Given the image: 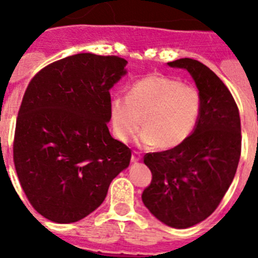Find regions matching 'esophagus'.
Segmentation results:
<instances>
[{
	"label": "esophagus",
	"mask_w": 258,
	"mask_h": 258,
	"mask_svg": "<svg viewBox=\"0 0 258 258\" xmlns=\"http://www.w3.org/2000/svg\"><path fill=\"white\" fill-rule=\"evenodd\" d=\"M141 154L140 152H137V151H134L133 154H132V161H133V163H137V161H140L141 160Z\"/></svg>",
	"instance_id": "1"
}]
</instances>
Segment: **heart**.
<instances>
[{"mask_svg":"<svg viewBox=\"0 0 258 258\" xmlns=\"http://www.w3.org/2000/svg\"><path fill=\"white\" fill-rule=\"evenodd\" d=\"M202 94L197 86L165 75H149L137 80L127 95L112 98L109 116L113 136L131 141L142 125L141 142L173 149L187 140L199 121Z\"/></svg>","mask_w":258,"mask_h":258,"instance_id":"b5f03b06","label":"heart"}]
</instances>
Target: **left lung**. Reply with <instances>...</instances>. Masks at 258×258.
<instances>
[{"mask_svg": "<svg viewBox=\"0 0 258 258\" xmlns=\"http://www.w3.org/2000/svg\"><path fill=\"white\" fill-rule=\"evenodd\" d=\"M168 64L190 72L202 94V112L183 143L145 155L152 179L142 200L157 220L186 229L217 209L235 177L241 151L240 116L227 86L207 66L190 58Z\"/></svg>", "mask_w": 258, "mask_h": 258, "instance_id": "1", "label": "left lung"}]
</instances>
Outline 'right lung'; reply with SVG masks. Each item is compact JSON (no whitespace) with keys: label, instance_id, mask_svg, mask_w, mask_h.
<instances>
[{"label":"right lung","instance_id":"obj_1","mask_svg":"<svg viewBox=\"0 0 258 258\" xmlns=\"http://www.w3.org/2000/svg\"><path fill=\"white\" fill-rule=\"evenodd\" d=\"M116 55L81 52L52 61L29 81L13 155L31 206L58 223L80 221L103 203L132 151L109 134V89L126 74Z\"/></svg>","mask_w":258,"mask_h":258}]
</instances>
